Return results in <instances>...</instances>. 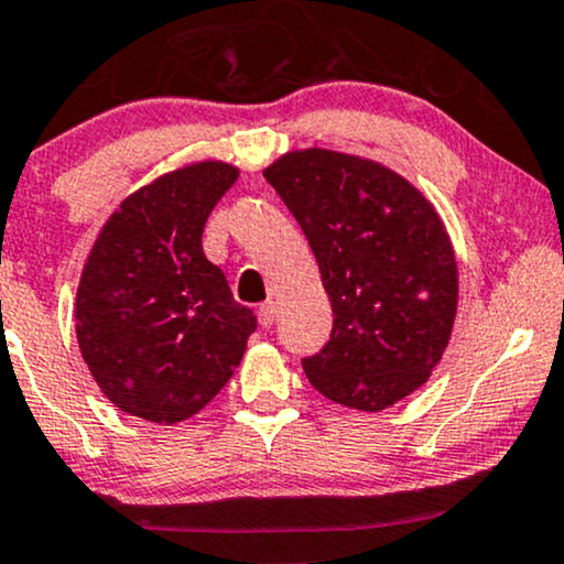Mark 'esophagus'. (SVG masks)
Listing matches in <instances>:
<instances>
[{"instance_id":"34e87169","label":"esophagus","mask_w":564,"mask_h":564,"mask_svg":"<svg viewBox=\"0 0 564 564\" xmlns=\"http://www.w3.org/2000/svg\"><path fill=\"white\" fill-rule=\"evenodd\" d=\"M258 319H260V325L262 327H270L275 323V304L273 302H265L258 310Z\"/></svg>"}]
</instances>
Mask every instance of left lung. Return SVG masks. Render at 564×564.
Masks as SVG:
<instances>
[{"instance_id":"8db88e82","label":"left lung","mask_w":564,"mask_h":564,"mask_svg":"<svg viewBox=\"0 0 564 564\" xmlns=\"http://www.w3.org/2000/svg\"><path fill=\"white\" fill-rule=\"evenodd\" d=\"M302 226L333 306L330 340L302 359L335 403L382 411L422 388L458 310V265L430 199L359 155L294 151L262 171Z\"/></svg>"}]
</instances>
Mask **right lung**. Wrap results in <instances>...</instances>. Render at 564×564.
<instances>
[{"instance_id":"1","label":"right lung","mask_w":564,"mask_h":564,"mask_svg":"<svg viewBox=\"0 0 564 564\" xmlns=\"http://www.w3.org/2000/svg\"><path fill=\"white\" fill-rule=\"evenodd\" d=\"M237 176L220 161L163 174L119 205L90 249L77 344L104 395L132 416L176 424L208 405L258 327L203 252L205 220Z\"/></svg>"}]
</instances>
